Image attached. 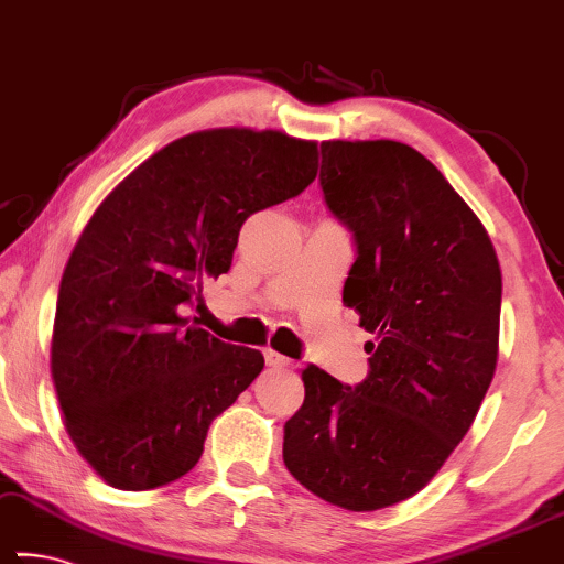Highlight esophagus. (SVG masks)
I'll return each instance as SVG.
<instances>
[{"label":"esophagus","instance_id":"34e87169","mask_svg":"<svg viewBox=\"0 0 564 564\" xmlns=\"http://www.w3.org/2000/svg\"><path fill=\"white\" fill-rule=\"evenodd\" d=\"M264 361H267V366H274V369H284V366H290V358L276 354V350H272V348L264 350Z\"/></svg>","mask_w":564,"mask_h":564}]
</instances>
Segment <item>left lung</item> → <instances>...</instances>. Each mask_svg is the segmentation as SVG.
<instances>
[{"label": "left lung", "instance_id": "8db88e82", "mask_svg": "<svg viewBox=\"0 0 564 564\" xmlns=\"http://www.w3.org/2000/svg\"><path fill=\"white\" fill-rule=\"evenodd\" d=\"M325 206L354 236L343 302L361 315L369 373L348 387L307 364L282 458L348 511L410 499L443 468L491 387L501 269L484 224L410 144L323 142Z\"/></svg>", "mask_w": 564, "mask_h": 564}]
</instances>
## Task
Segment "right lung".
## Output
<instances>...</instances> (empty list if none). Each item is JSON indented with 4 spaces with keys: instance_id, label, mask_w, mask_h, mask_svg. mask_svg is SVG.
Masks as SVG:
<instances>
[{
    "instance_id": "1",
    "label": "right lung",
    "mask_w": 564,
    "mask_h": 564,
    "mask_svg": "<svg viewBox=\"0 0 564 564\" xmlns=\"http://www.w3.org/2000/svg\"><path fill=\"white\" fill-rule=\"evenodd\" d=\"M317 144L210 129L170 142L109 193L65 264L51 369L65 430L106 484L167 486L195 468L208 427L264 369L185 317L231 269L243 221L295 198Z\"/></svg>"
}]
</instances>
